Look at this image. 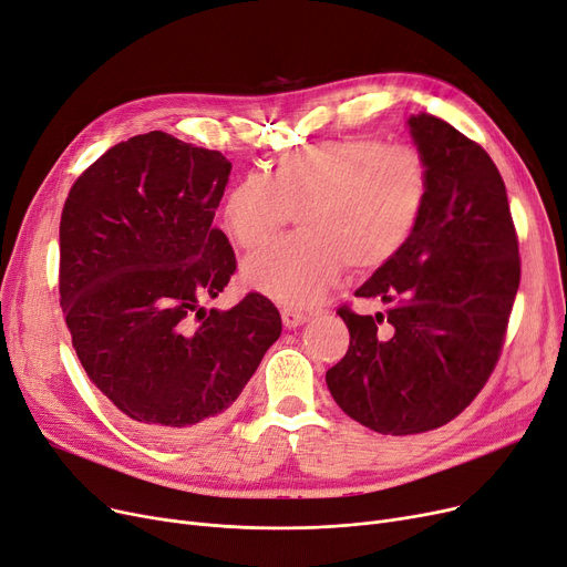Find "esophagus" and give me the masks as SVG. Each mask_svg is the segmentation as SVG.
<instances>
[{"instance_id": "obj_1", "label": "esophagus", "mask_w": 567, "mask_h": 567, "mask_svg": "<svg viewBox=\"0 0 567 567\" xmlns=\"http://www.w3.org/2000/svg\"><path fill=\"white\" fill-rule=\"evenodd\" d=\"M280 315H282V324H285L287 329H297V327L306 324V319H308L306 312L293 310V308H282Z\"/></svg>"}]
</instances>
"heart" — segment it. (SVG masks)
<instances>
[{
  "mask_svg": "<svg viewBox=\"0 0 567 567\" xmlns=\"http://www.w3.org/2000/svg\"><path fill=\"white\" fill-rule=\"evenodd\" d=\"M431 199L420 147L380 136L329 138L291 153L266 176L240 178L223 208L227 236L257 250L297 210L301 231L245 264V280L289 308L315 306L348 264L371 274L396 259Z\"/></svg>",
  "mask_w": 567,
  "mask_h": 567,
  "instance_id": "obj_1",
  "label": "heart"
}]
</instances>
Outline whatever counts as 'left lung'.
I'll return each mask as SVG.
<instances>
[{
  "label": "left lung",
  "mask_w": 567,
  "mask_h": 567,
  "mask_svg": "<svg viewBox=\"0 0 567 567\" xmlns=\"http://www.w3.org/2000/svg\"><path fill=\"white\" fill-rule=\"evenodd\" d=\"M408 125L431 164L429 208L403 252L357 289L384 301V315L338 308L350 348L327 371L340 410L382 435L440 429L475 401L501 359L522 280L494 159L440 117L412 115Z\"/></svg>",
  "instance_id": "obj_1"
}]
</instances>
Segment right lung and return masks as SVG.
<instances>
[{
	"mask_svg": "<svg viewBox=\"0 0 567 567\" xmlns=\"http://www.w3.org/2000/svg\"><path fill=\"white\" fill-rule=\"evenodd\" d=\"M231 162L164 132L122 141L71 185L60 219V306L90 382L143 431L187 440L223 424L280 338L250 291L206 310L236 274L213 225Z\"/></svg>",
	"mask_w": 567,
	"mask_h": 567,
	"instance_id": "add662e5",
	"label": "right lung"
}]
</instances>
